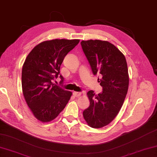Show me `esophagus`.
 Masks as SVG:
<instances>
[{
	"label": "esophagus",
	"instance_id": "obj_1",
	"mask_svg": "<svg viewBox=\"0 0 157 157\" xmlns=\"http://www.w3.org/2000/svg\"><path fill=\"white\" fill-rule=\"evenodd\" d=\"M73 95L75 96H76V97H78V96L81 95V92H77V91H74Z\"/></svg>",
	"mask_w": 157,
	"mask_h": 157
}]
</instances>
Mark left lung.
I'll return each mask as SVG.
<instances>
[{"label": "left lung", "instance_id": "obj_1", "mask_svg": "<svg viewBox=\"0 0 157 157\" xmlns=\"http://www.w3.org/2000/svg\"><path fill=\"white\" fill-rule=\"evenodd\" d=\"M93 75L102 87V92L96 95L87 93L90 106L82 115L90 127L102 128L110 124L119 113L128 91L129 76L126 58L113 44L99 40L81 42Z\"/></svg>", "mask_w": 157, "mask_h": 157}]
</instances>
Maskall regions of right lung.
<instances>
[{"label":"right lung","mask_w":157,"mask_h":157,"mask_svg":"<svg viewBox=\"0 0 157 157\" xmlns=\"http://www.w3.org/2000/svg\"><path fill=\"white\" fill-rule=\"evenodd\" d=\"M80 40L55 39L35 46L26 57L22 70V88L26 102L34 116L49 122L63 110L72 93L52 82L59 76L64 57Z\"/></svg>","instance_id":"add662e5"}]
</instances>
